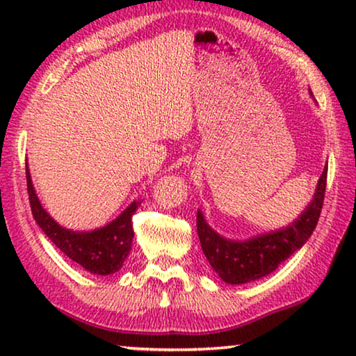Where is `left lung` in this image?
I'll list each match as a JSON object with an SVG mask.
<instances>
[{"label": "left lung", "instance_id": "obj_1", "mask_svg": "<svg viewBox=\"0 0 356 356\" xmlns=\"http://www.w3.org/2000/svg\"><path fill=\"white\" fill-rule=\"evenodd\" d=\"M327 165L323 170L314 196L301 216L280 230L264 233L248 240H228L212 230L197 211V235L201 240L204 256L217 275L230 285H241L262 279L274 272L279 264L300 250L313 235L323 209Z\"/></svg>", "mask_w": 356, "mask_h": 356}]
</instances>
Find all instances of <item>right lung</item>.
Listing matches in <instances>:
<instances>
[{
    "label": "right lung",
    "instance_id": "1",
    "mask_svg": "<svg viewBox=\"0 0 356 356\" xmlns=\"http://www.w3.org/2000/svg\"><path fill=\"white\" fill-rule=\"evenodd\" d=\"M26 178L32 216L35 218L37 225L55 243L58 250L65 252L71 261L77 262L94 275H110L123 267L134 238L133 222L131 220L140 206L139 201L131 202L115 220L106 223L105 227L95 228L90 232H74L61 227L42 207L35 189H33L27 163Z\"/></svg>",
    "mask_w": 356,
    "mask_h": 356
}]
</instances>
